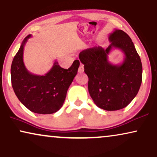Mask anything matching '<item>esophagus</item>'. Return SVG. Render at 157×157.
<instances>
[{"instance_id": "obj_1", "label": "esophagus", "mask_w": 157, "mask_h": 157, "mask_svg": "<svg viewBox=\"0 0 157 157\" xmlns=\"http://www.w3.org/2000/svg\"><path fill=\"white\" fill-rule=\"evenodd\" d=\"M83 72H84V66H83L82 64H80V67H79V69H78V72L82 73Z\"/></svg>"}]
</instances>
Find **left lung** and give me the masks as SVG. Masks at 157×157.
Listing matches in <instances>:
<instances>
[{
  "label": "left lung",
  "mask_w": 157,
  "mask_h": 157,
  "mask_svg": "<svg viewBox=\"0 0 157 157\" xmlns=\"http://www.w3.org/2000/svg\"><path fill=\"white\" fill-rule=\"evenodd\" d=\"M106 49L95 47L79 54L88 77V91L95 105L105 110L126 107L137 95L142 81V64L132 40L124 31L115 29ZM114 48L124 54L121 64L113 65L108 54Z\"/></svg>",
  "instance_id": "left-lung-1"
}]
</instances>
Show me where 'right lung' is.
Instances as JSON below:
<instances>
[{
    "mask_svg": "<svg viewBox=\"0 0 157 157\" xmlns=\"http://www.w3.org/2000/svg\"><path fill=\"white\" fill-rule=\"evenodd\" d=\"M31 36L29 34L24 39L12 62V87L18 99L29 110L39 114H52L58 111L63 105L80 62L75 60L72 66L66 70L62 68L56 60L46 75L32 74L27 70L23 60L24 46Z\"/></svg>",
    "mask_w": 157,
    "mask_h": 157,
    "instance_id": "right-lung-1",
    "label": "right lung"
}]
</instances>
